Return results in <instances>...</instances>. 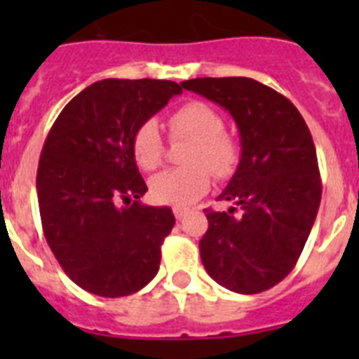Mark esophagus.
Here are the masks:
<instances>
[{
    "instance_id": "obj_1",
    "label": "esophagus",
    "mask_w": 359,
    "mask_h": 359,
    "mask_svg": "<svg viewBox=\"0 0 359 359\" xmlns=\"http://www.w3.org/2000/svg\"><path fill=\"white\" fill-rule=\"evenodd\" d=\"M190 212V210H188V208H184V207H175L173 208V214H175V218L179 219H184L186 218V214Z\"/></svg>"
}]
</instances>
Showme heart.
<instances>
[{
    "mask_svg": "<svg viewBox=\"0 0 359 359\" xmlns=\"http://www.w3.org/2000/svg\"><path fill=\"white\" fill-rule=\"evenodd\" d=\"M168 128L171 137L190 140L182 162L184 168L163 169L149 182L154 201L173 207L196 203L210 190L212 174L227 179L240 162V145L231 134L224 132L222 115L205 102L191 100L169 115ZM132 156L145 171L156 169L162 162L163 143L156 123L147 121L132 135Z\"/></svg>",
    "mask_w": 359,
    "mask_h": 359,
    "instance_id": "heart-1",
    "label": "heart"
}]
</instances>
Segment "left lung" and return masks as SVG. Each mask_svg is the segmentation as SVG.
<instances>
[{"label":"left lung","mask_w":359,"mask_h":359,"mask_svg":"<svg viewBox=\"0 0 359 359\" xmlns=\"http://www.w3.org/2000/svg\"><path fill=\"white\" fill-rule=\"evenodd\" d=\"M180 86L229 111L242 147L218 197L231 203L229 210H205L203 266L238 294L272 289L294 268L320 205L311 132L289 98L251 78H196Z\"/></svg>","instance_id":"obj_1"}]
</instances>
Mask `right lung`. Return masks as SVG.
Here are the masks:
<instances>
[{"label":"right lung","instance_id":"right-lung-1","mask_svg":"<svg viewBox=\"0 0 359 359\" xmlns=\"http://www.w3.org/2000/svg\"><path fill=\"white\" fill-rule=\"evenodd\" d=\"M180 93L169 80L95 81L65 106L44 141L36 171L42 229L65 273L87 292L128 296L156 276L175 216L137 201L147 184L132 135Z\"/></svg>","mask_w":359,"mask_h":359}]
</instances>
